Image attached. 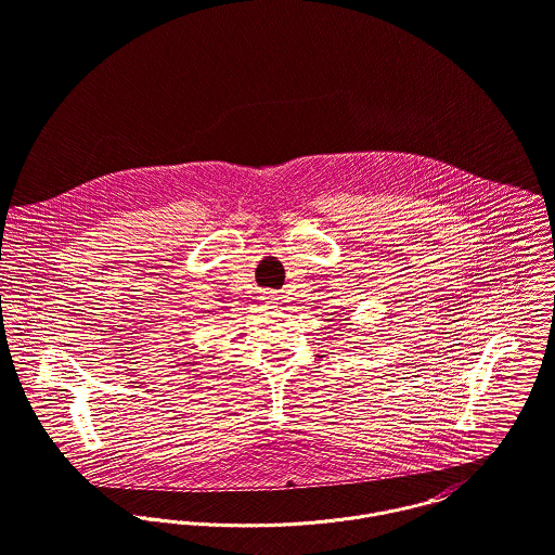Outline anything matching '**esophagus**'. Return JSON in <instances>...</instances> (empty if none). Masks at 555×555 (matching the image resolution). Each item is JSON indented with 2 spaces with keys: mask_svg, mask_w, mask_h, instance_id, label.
Listing matches in <instances>:
<instances>
[{
  "mask_svg": "<svg viewBox=\"0 0 555 555\" xmlns=\"http://www.w3.org/2000/svg\"><path fill=\"white\" fill-rule=\"evenodd\" d=\"M264 304H275L280 297L275 295V291H262V297H260Z\"/></svg>",
  "mask_w": 555,
  "mask_h": 555,
  "instance_id": "1",
  "label": "esophagus"
}]
</instances>
